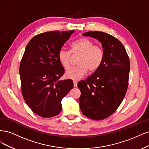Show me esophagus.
<instances>
[{
  "label": "esophagus",
  "mask_w": 149,
  "mask_h": 149,
  "mask_svg": "<svg viewBox=\"0 0 149 149\" xmlns=\"http://www.w3.org/2000/svg\"><path fill=\"white\" fill-rule=\"evenodd\" d=\"M73 83H74V87H76L77 86V81H74Z\"/></svg>",
  "instance_id": "esophagus-1"
}]
</instances>
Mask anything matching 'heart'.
Returning a JSON list of instances; mask_svg holds the SVG:
<instances>
[{
  "label": "heart",
  "mask_w": 149,
  "mask_h": 149,
  "mask_svg": "<svg viewBox=\"0 0 149 149\" xmlns=\"http://www.w3.org/2000/svg\"><path fill=\"white\" fill-rule=\"evenodd\" d=\"M71 53L80 54L77 61L78 65L66 72L68 79L78 80L86 74L88 70L90 72L97 70L102 65L104 59V51L99 45L88 38H81L70 45V51L65 49L59 50L57 58L61 65L68 70L70 67Z\"/></svg>",
  "instance_id": "heart-1"
}]
</instances>
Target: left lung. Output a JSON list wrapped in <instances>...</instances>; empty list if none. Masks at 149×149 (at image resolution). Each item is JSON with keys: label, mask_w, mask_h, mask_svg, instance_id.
<instances>
[{"label": "left lung", "mask_w": 149, "mask_h": 149, "mask_svg": "<svg viewBox=\"0 0 149 149\" xmlns=\"http://www.w3.org/2000/svg\"><path fill=\"white\" fill-rule=\"evenodd\" d=\"M102 45L104 59L100 68L78 83L81 111L93 120H102L116 111L126 93L130 62L125 47L116 38L102 31L83 33Z\"/></svg>", "instance_id": "8db88e82"}]
</instances>
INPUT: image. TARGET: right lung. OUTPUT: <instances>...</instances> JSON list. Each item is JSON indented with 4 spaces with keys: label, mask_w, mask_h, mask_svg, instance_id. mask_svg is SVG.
<instances>
[{
    "label": "right lung",
    "mask_w": 149,
    "mask_h": 149,
    "mask_svg": "<svg viewBox=\"0 0 149 149\" xmlns=\"http://www.w3.org/2000/svg\"><path fill=\"white\" fill-rule=\"evenodd\" d=\"M74 30L47 31L28 43L20 65L22 93L32 111L42 118L59 114L61 101L73 88L70 79L61 80L64 69L57 58Z\"/></svg>",
    "instance_id": "add662e5"
}]
</instances>
